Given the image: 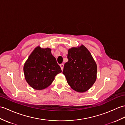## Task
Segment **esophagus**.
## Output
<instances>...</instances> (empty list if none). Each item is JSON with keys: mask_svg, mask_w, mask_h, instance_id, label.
<instances>
[{"mask_svg": "<svg viewBox=\"0 0 125 125\" xmlns=\"http://www.w3.org/2000/svg\"><path fill=\"white\" fill-rule=\"evenodd\" d=\"M60 66L61 68V70H63V67H64V64H63V63L61 64L60 65Z\"/></svg>", "mask_w": 125, "mask_h": 125, "instance_id": "1", "label": "esophagus"}]
</instances>
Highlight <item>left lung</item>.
Here are the masks:
<instances>
[{"label": "left lung", "instance_id": "obj_1", "mask_svg": "<svg viewBox=\"0 0 125 125\" xmlns=\"http://www.w3.org/2000/svg\"><path fill=\"white\" fill-rule=\"evenodd\" d=\"M68 59L63 71L68 83L76 92L87 91L96 79L97 65L91 53L83 45L72 47L68 50Z\"/></svg>", "mask_w": 125, "mask_h": 125}]
</instances>
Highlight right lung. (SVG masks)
<instances>
[{
	"mask_svg": "<svg viewBox=\"0 0 125 125\" xmlns=\"http://www.w3.org/2000/svg\"><path fill=\"white\" fill-rule=\"evenodd\" d=\"M25 79L34 89L47 88L53 82L57 74L62 72L56 60L49 48L38 46L29 56L24 68Z\"/></svg>",
	"mask_w": 125,
	"mask_h": 125,
	"instance_id": "add662e5",
	"label": "right lung"
}]
</instances>
